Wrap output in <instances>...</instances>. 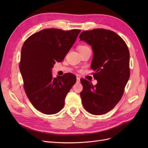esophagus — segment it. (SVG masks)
Returning a JSON list of instances; mask_svg holds the SVG:
<instances>
[{"label":"esophagus","mask_w":148,"mask_h":148,"mask_svg":"<svg viewBox=\"0 0 148 148\" xmlns=\"http://www.w3.org/2000/svg\"><path fill=\"white\" fill-rule=\"evenodd\" d=\"M80 82V78L78 77H77V83H79Z\"/></svg>","instance_id":"obj_1"}]
</instances>
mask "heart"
I'll return each instance as SVG.
<instances>
[{
    "instance_id": "heart-1",
    "label": "heart",
    "mask_w": 148,
    "mask_h": 148,
    "mask_svg": "<svg viewBox=\"0 0 148 148\" xmlns=\"http://www.w3.org/2000/svg\"><path fill=\"white\" fill-rule=\"evenodd\" d=\"M88 47L87 46H85V45H82V46H79L78 47V51H80V50H82V49H86Z\"/></svg>"
}]
</instances>
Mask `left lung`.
Returning a JSON list of instances; mask_svg holds the SVG:
<instances>
[{"mask_svg": "<svg viewBox=\"0 0 148 148\" xmlns=\"http://www.w3.org/2000/svg\"><path fill=\"white\" fill-rule=\"evenodd\" d=\"M79 41L93 51L91 69L97 83L81 79L83 106L88 112L100 115L108 112L121 99L130 78V53L126 43L114 31L105 29L84 31Z\"/></svg>", "mask_w": 148, "mask_h": 148, "instance_id": "8db88e82", "label": "left lung"}]
</instances>
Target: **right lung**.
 I'll return each instance as SVG.
<instances>
[{"label":"right lung","instance_id":"right-lung-1","mask_svg":"<svg viewBox=\"0 0 148 148\" xmlns=\"http://www.w3.org/2000/svg\"><path fill=\"white\" fill-rule=\"evenodd\" d=\"M79 29H43L29 36L21 48L19 68L26 96L39 111L47 115L62 110L77 81L72 73L53 78L52 69L60 62L75 43Z\"/></svg>","mask_w":148,"mask_h":148}]
</instances>
